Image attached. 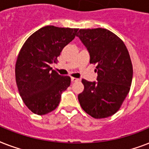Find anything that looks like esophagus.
Returning a JSON list of instances; mask_svg holds the SVG:
<instances>
[{
    "instance_id": "1",
    "label": "esophagus",
    "mask_w": 149,
    "mask_h": 149,
    "mask_svg": "<svg viewBox=\"0 0 149 149\" xmlns=\"http://www.w3.org/2000/svg\"><path fill=\"white\" fill-rule=\"evenodd\" d=\"M71 81L78 82V81H79V79H78V78H75V77H71Z\"/></svg>"
}]
</instances>
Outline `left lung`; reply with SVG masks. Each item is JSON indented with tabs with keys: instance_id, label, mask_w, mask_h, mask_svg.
I'll list each match as a JSON object with an SVG mask.
<instances>
[{
	"instance_id": "left-lung-1",
	"label": "left lung",
	"mask_w": 149,
	"mask_h": 149,
	"mask_svg": "<svg viewBox=\"0 0 149 149\" xmlns=\"http://www.w3.org/2000/svg\"><path fill=\"white\" fill-rule=\"evenodd\" d=\"M96 64L97 81L82 79L84 90L78 95L84 111L94 118L113 115L129 93L133 68L125 43L105 29H79L78 36Z\"/></svg>"
}]
</instances>
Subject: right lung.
<instances>
[{"mask_svg":"<svg viewBox=\"0 0 149 149\" xmlns=\"http://www.w3.org/2000/svg\"><path fill=\"white\" fill-rule=\"evenodd\" d=\"M78 29L48 25L33 33L22 46L15 65L20 96L28 108L44 115L57 107L61 95L70 85V77L52 70L50 65L63 48L74 39Z\"/></svg>","mask_w":149,"mask_h":149,"instance_id":"obj_1","label":"right lung"}]
</instances>
